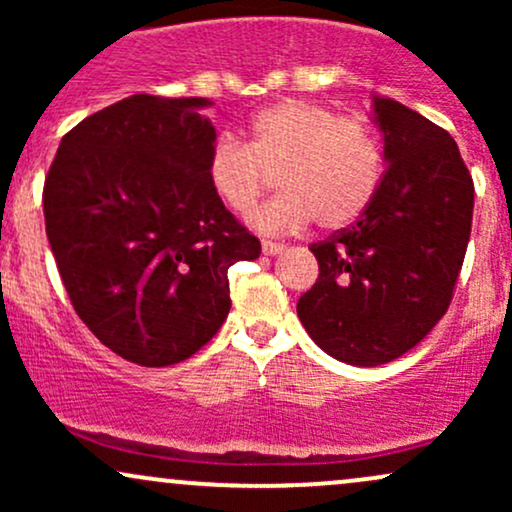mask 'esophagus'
I'll return each instance as SVG.
<instances>
[{"instance_id":"34e87169","label":"esophagus","mask_w":512,"mask_h":512,"mask_svg":"<svg viewBox=\"0 0 512 512\" xmlns=\"http://www.w3.org/2000/svg\"><path fill=\"white\" fill-rule=\"evenodd\" d=\"M262 252H264V255H269V257H276V255H281V252H284V245L272 243V240H262Z\"/></svg>"}]
</instances>
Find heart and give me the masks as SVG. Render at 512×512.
Instances as JSON below:
<instances>
[{
	"label": "heart",
	"mask_w": 512,
	"mask_h": 512,
	"mask_svg": "<svg viewBox=\"0 0 512 512\" xmlns=\"http://www.w3.org/2000/svg\"><path fill=\"white\" fill-rule=\"evenodd\" d=\"M279 197L248 216L262 236H284L315 221L339 231L366 211L383 180L385 156L375 129L361 117H334L325 105L284 98L257 110L245 144L216 139L207 156L211 192L236 214L260 197L264 170H274Z\"/></svg>",
	"instance_id": "obj_1"
}]
</instances>
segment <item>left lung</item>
Returning <instances> with one entry per match:
<instances>
[{"mask_svg":"<svg viewBox=\"0 0 512 512\" xmlns=\"http://www.w3.org/2000/svg\"><path fill=\"white\" fill-rule=\"evenodd\" d=\"M385 175L351 228L310 245L320 276L296 310L325 354L383 366L448 310L472 233L474 182L455 139L395 98H370Z\"/></svg>","mask_w":512,"mask_h":512,"instance_id":"8db88e82","label":"left lung"}]
</instances>
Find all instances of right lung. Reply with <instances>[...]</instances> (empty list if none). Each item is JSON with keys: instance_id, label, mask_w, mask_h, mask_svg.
Segmentation results:
<instances>
[{"instance_id": "1", "label": "right lung", "mask_w": 512, "mask_h": 512, "mask_svg": "<svg viewBox=\"0 0 512 512\" xmlns=\"http://www.w3.org/2000/svg\"><path fill=\"white\" fill-rule=\"evenodd\" d=\"M209 98L134 93L62 137L45 231L76 315L146 368L185 361L231 310L228 267L260 257L211 192Z\"/></svg>"}]
</instances>
